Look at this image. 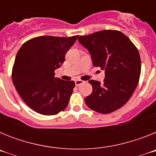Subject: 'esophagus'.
Instances as JSON below:
<instances>
[{
	"instance_id": "esophagus-1",
	"label": "esophagus",
	"mask_w": 156,
	"mask_h": 156,
	"mask_svg": "<svg viewBox=\"0 0 156 156\" xmlns=\"http://www.w3.org/2000/svg\"><path fill=\"white\" fill-rule=\"evenodd\" d=\"M83 83V81L81 80H75V84L76 87H78V86H80V84H82Z\"/></svg>"
}]
</instances>
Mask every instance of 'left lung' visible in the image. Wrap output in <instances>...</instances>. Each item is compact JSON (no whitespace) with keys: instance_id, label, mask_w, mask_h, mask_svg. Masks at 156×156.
<instances>
[{"instance_id":"left-lung-1","label":"left lung","mask_w":156,"mask_h":156,"mask_svg":"<svg viewBox=\"0 0 156 156\" xmlns=\"http://www.w3.org/2000/svg\"><path fill=\"white\" fill-rule=\"evenodd\" d=\"M78 41L91 55L94 66L105 71V80H90L93 90L85 98L87 105L99 113L120 108L130 98L138 84L140 58L138 50L125 34L117 30H101Z\"/></svg>"}]
</instances>
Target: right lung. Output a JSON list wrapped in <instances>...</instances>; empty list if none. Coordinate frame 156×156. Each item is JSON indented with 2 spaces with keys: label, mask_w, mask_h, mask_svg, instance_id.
Here are the masks:
<instances>
[{
  "label": "right lung",
  "mask_w": 156,
  "mask_h": 156,
  "mask_svg": "<svg viewBox=\"0 0 156 156\" xmlns=\"http://www.w3.org/2000/svg\"><path fill=\"white\" fill-rule=\"evenodd\" d=\"M77 36H42L23 44L12 68V81L26 104L42 115H55L67 107L75 83L55 77V70L65 62V56Z\"/></svg>",
  "instance_id": "1"
}]
</instances>
